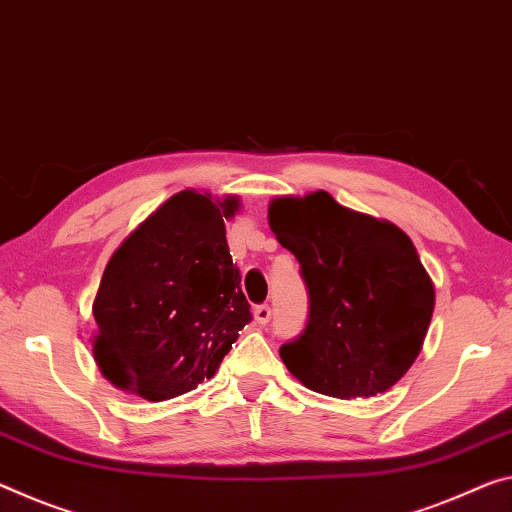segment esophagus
Masks as SVG:
<instances>
[{
	"label": "esophagus",
	"mask_w": 512,
	"mask_h": 512,
	"mask_svg": "<svg viewBox=\"0 0 512 512\" xmlns=\"http://www.w3.org/2000/svg\"><path fill=\"white\" fill-rule=\"evenodd\" d=\"M255 321L262 323V326H266V323L271 321V307L269 305H255Z\"/></svg>",
	"instance_id": "34e87169"
}]
</instances>
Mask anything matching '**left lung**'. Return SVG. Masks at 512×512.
Segmentation results:
<instances>
[{
  "mask_svg": "<svg viewBox=\"0 0 512 512\" xmlns=\"http://www.w3.org/2000/svg\"><path fill=\"white\" fill-rule=\"evenodd\" d=\"M269 225L296 255L310 294L305 330L280 346L287 369L335 399L387 392L419 355L435 305L408 234L328 191L275 198Z\"/></svg>",
  "mask_w": 512,
  "mask_h": 512,
  "instance_id": "left-lung-1",
  "label": "left lung"
}]
</instances>
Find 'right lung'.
<instances>
[{
  "instance_id": "right-lung-1",
  "label": "right lung",
  "mask_w": 512,
  "mask_h": 512,
  "mask_svg": "<svg viewBox=\"0 0 512 512\" xmlns=\"http://www.w3.org/2000/svg\"><path fill=\"white\" fill-rule=\"evenodd\" d=\"M237 198L180 191L120 243L93 316L95 360L113 385L166 401L212 378L250 323L223 216Z\"/></svg>"
}]
</instances>
